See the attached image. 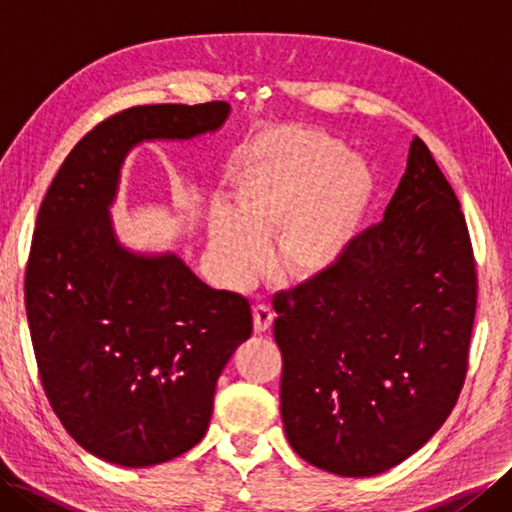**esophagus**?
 <instances>
[{
	"mask_svg": "<svg viewBox=\"0 0 512 512\" xmlns=\"http://www.w3.org/2000/svg\"><path fill=\"white\" fill-rule=\"evenodd\" d=\"M275 321V312L270 310L268 306H255L253 310V323H255V332L262 334L268 332L270 325Z\"/></svg>",
	"mask_w": 512,
	"mask_h": 512,
	"instance_id": "1",
	"label": "esophagus"
}]
</instances>
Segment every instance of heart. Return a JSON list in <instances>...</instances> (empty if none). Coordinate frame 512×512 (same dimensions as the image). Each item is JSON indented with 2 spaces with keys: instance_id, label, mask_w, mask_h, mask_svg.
Masks as SVG:
<instances>
[{
  "instance_id": "b5f03b06",
  "label": "heart",
  "mask_w": 512,
  "mask_h": 512,
  "mask_svg": "<svg viewBox=\"0 0 512 512\" xmlns=\"http://www.w3.org/2000/svg\"><path fill=\"white\" fill-rule=\"evenodd\" d=\"M374 198V180L339 138L281 125L255 140L235 182V209L215 206L211 242L222 273L246 281L273 236L275 273L295 284L328 277L350 255Z\"/></svg>"
}]
</instances>
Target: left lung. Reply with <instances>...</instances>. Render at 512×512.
I'll return each mask as SVG.
<instances>
[{
  "mask_svg": "<svg viewBox=\"0 0 512 512\" xmlns=\"http://www.w3.org/2000/svg\"><path fill=\"white\" fill-rule=\"evenodd\" d=\"M273 308L281 418L303 460L378 475L442 427L469 369L477 273L458 195L418 136L383 222Z\"/></svg>",
  "mask_w": 512,
  "mask_h": 512,
  "instance_id": "obj_1",
  "label": "left lung"
}]
</instances>
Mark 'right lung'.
Here are the masks:
<instances>
[{
    "label": "right lung",
    "mask_w": 512,
    "mask_h": 512,
    "mask_svg": "<svg viewBox=\"0 0 512 512\" xmlns=\"http://www.w3.org/2000/svg\"><path fill=\"white\" fill-rule=\"evenodd\" d=\"M226 116L224 101L116 112L74 145L39 206L24 281L39 378L65 431L112 464L193 449L217 378L253 332L248 299L209 288L176 255L127 253L107 217L136 143L193 138Z\"/></svg>",
    "instance_id": "1"
}]
</instances>
